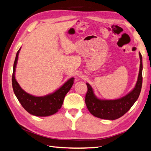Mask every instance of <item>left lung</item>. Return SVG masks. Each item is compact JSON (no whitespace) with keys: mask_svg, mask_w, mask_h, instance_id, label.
<instances>
[{"mask_svg":"<svg viewBox=\"0 0 151 151\" xmlns=\"http://www.w3.org/2000/svg\"><path fill=\"white\" fill-rule=\"evenodd\" d=\"M140 58L139 72L137 81L133 90L125 96L116 100H101L94 94L91 86L87 83V93L85 96V104L92 115L98 118L115 120L124 115L136 102L139 96L142 86V56L139 53Z\"/></svg>","mask_w":151,"mask_h":151,"instance_id":"1","label":"left lung"}]
</instances>
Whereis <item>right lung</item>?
I'll use <instances>...</instances> for the list:
<instances>
[{
  "instance_id": "obj_1",
  "label": "right lung",
  "mask_w": 151,
  "mask_h": 151,
  "mask_svg": "<svg viewBox=\"0 0 151 151\" xmlns=\"http://www.w3.org/2000/svg\"><path fill=\"white\" fill-rule=\"evenodd\" d=\"M20 50L21 48L17 52L14 63L12 87L14 94L21 103V106L30 114L38 116H47L55 114L62 106L64 97L73 84L74 78H70L62 87L53 93L44 96H35L27 93L21 88L15 78V68H16L18 55Z\"/></svg>"
}]
</instances>
